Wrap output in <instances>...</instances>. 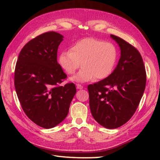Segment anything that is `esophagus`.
Returning <instances> with one entry per match:
<instances>
[{
    "label": "esophagus",
    "mask_w": 160,
    "mask_h": 160,
    "mask_svg": "<svg viewBox=\"0 0 160 160\" xmlns=\"http://www.w3.org/2000/svg\"><path fill=\"white\" fill-rule=\"evenodd\" d=\"M76 87L78 89H83V86H82L80 84H76Z\"/></svg>",
    "instance_id": "34e87169"
}]
</instances>
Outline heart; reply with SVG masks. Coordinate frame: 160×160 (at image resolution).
<instances>
[{
    "label": "heart",
    "instance_id": "b5f03b06",
    "mask_svg": "<svg viewBox=\"0 0 160 160\" xmlns=\"http://www.w3.org/2000/svg\"><path fill=\"white\" fill-rule=\"evenodd\" d=\"M118 59V50L113 43L86 38L78 40L71 51L61 53L58 58L60 67L69 75H73L82 64L83 67L71 80L86 82L102 80L113 72Z\"/></svg>",
    "mask_w": 160,
    "mask_h": 160
}]
</instances>
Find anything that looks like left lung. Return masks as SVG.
Listing matches in <instances>:
<instances>
[{
  "instance_id": "8db88e82",
  "label": "left lung",
  "mask_w": 160,
  "mask_h": 160,
  "mask_svg": "<svg viewBox=\"0 0 160 160\" xmlns=\"http://www.w3.org/2000/svg\"><path fill=\"white\" fill-rule=\"evenodd\" d=\"M120 58L110 76L89 84V106L93 118L102 127L116 128L130 120L144 92L147 74L138 50L120 37Z\"/></svg>"
}]
</instances>
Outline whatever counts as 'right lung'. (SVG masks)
Wrapping results in <instances>:
<instances>
[{
  "instance_id": "right-lung-1",
  "label": "right lung",
  "mask_w": 160,
  "mask_h": 160,
  "mask_svg": "<svg viewBox=\"0 0 160 160\" xmlns=\"http://www.w3.org/2000/svg\"><path fill=\"white\" fill-rule=\"evenodd\" d=\"M63 38L49 32L33 38L20 51L15 67V89L22 110L45 128L56 127L65 119L76 93L73 83L60 85L67 77L57 62Z\"/></svg>"
}]
</instances>
